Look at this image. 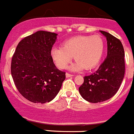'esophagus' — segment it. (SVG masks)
Instances as JSON below:
<instances>
[{"label":"esophagus","instance_id":"1","mask_svg":"<svg viewBox=\"0 0 134 134\" xmlns=\"http://www.w3.org/2000/svg\"><path fill=\"white\" fill-rule=\"evenodd\" d=\"M73 74H70L69 73H66V78H70V77H72L73 76Z\"/></svg>","mask_w":134,"mask_h":134}]
</instances>
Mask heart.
I'll return each instance as SVG.
<instances>
[{
	"label": "heart",
	"mask_w": 134,
	"mask_h": 134,
	"mask_svg": "<svg viewBox=\"0 0 134 134\" xmlns=\"http://www.w3.org/2000/svg\"><path fill=\"white\" fill-rule=\"evenodd\" d=\"M105 41L100 35H79L66 40L62 48H54L51 56L59 68L65 69L74 57L72 71L91 70L99 64L103 55Z\"/></svg>",
	"instance_id": "b5f03b06"
}]
</instances>
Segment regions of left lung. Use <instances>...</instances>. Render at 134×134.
Segmentation results:
<instances>
[{
	"label": "left lung",
	"mask_w": 134,
	"mask_h": 134,
	"mask_svg": "<svg viewBox=\"0 0 134 134\" xmlns=\"http://www.w3.org/2000/svg\"><path fill=\"white\" fill-rule=\"evenodd\" d=\"M107 41V55L95 72L84 77L79 87L82 97L91 103L111 99L119 90L125 74L124 49L120 40L106 31H100Z\"/></svg>",
	"instance_id": "1"
}]
</instances>
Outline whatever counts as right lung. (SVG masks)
Returning a JSON list of instances; mask_svg holds the SVG:
<instances>
[{
    "mask_svg": "<svg viewBox=\"0 0 134 134\" xmlns=\"http://www.w3.org/2000/svg\"><path fill=\"white\" fill-rule=\"evenodd\" d=\"M58 34L38 31L20 41L12 58L11 74L19 92L37 103L52 100L66 79L51 56Z\"/></svg>",
    "mask_w": 134,
    "mask_h": 134,
    "instance_id": "add662e5",
    "label": "right lung"
}]
</instances>
